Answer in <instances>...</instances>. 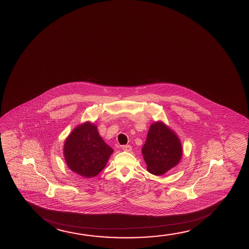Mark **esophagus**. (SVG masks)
Returning <instances> with one entry per match:
<instances>
[{"instance_id":"esophagus-1","label":"esophagus","mask_w":249,"mask_h":249,"mask_svg":"<svg viewBox=\"0 0 249 249\" xmlns=\"http://www.w3.org/2000/svg\"><path fill=\"white\" fill-rule=\"evenodd\" d=\"M122 150H124V151H130L132 150V148L129 144H126V145H123Z\"/></svg>"}]
</instances>
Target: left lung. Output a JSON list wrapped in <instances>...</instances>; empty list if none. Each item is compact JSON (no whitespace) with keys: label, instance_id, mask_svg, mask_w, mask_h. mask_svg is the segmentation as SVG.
I'll list each match as a JSON object with an SVG mask.
<instances>
[{"label":"left lung","instance_id":"1","mask_svg":"<svg viewBox=\"0 0 249 249\" xmlns=\"http://www.w3.org/2000/svg\"><path fill=\"white\" fill-rule=\"evenodd\" d=\"M142 153L148 170L160 176L178 164L182 157V146L172 130L162 123H155L150 127Z\"/></svg>","mask_w":249,"mask_h":249}]
</instances>
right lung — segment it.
I'll list each match as a JSON object with an SVG mask.
<instances>
[{"label":"right lung","mask_w":249,"mask_h":249,"mask_svg":"<svg viewBox=\"0 0 249 249\" xmlns=\"http://www.w3.org/2000/svg\"><path fill=\"white\" fill-rule=\"evenodd\" d=\"M113 150L103 141L94 124L86 123L72 130L64 146L67 165L85 178H92L106 167Z\"/></svg>","instance_id":"add662e5"}]
</instances>
